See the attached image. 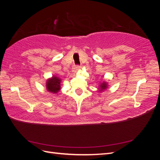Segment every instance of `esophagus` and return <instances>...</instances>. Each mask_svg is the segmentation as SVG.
Instances as JSON below:
<instances>
[{
	"label": "esophagus",
	"mask_w": 160,
	"mask_h": 160,
	"mask_svg": "<svg viewBox=\"0 0 160 160\" xmlns=\"http://www.w3.org/2000/svg\"><path fill=\"white\" fill-rule=\"evenodd\" d=\"M81 68V65H73V67H72V71H73L74 72H76L77 71H78L79 69H80Z\"/></svg>",
	"instance_id": "obj_1"
}]
</instances>
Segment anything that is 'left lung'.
<instances>
[{
	"instance_id": "left-lung-1",
	"label": "left lung",
	"mask_w": 160,
	"mask_h": 160,
	"mask_svg": "<svg viewBox=\"0 0 160 160\" xmlns=\"http://www.w3.org/2000/svg\"><path fill=\"white\" fill-rule=\"evenodd\" d=\"M107 83H101V85H100V91H103V90H104V89H107Z\"/></svg>"
}]
</instances>
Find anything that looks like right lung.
I'll return each instance as SVG.
<instances>
[{"label": "right lung", "instance_id": "1", "mask_svg": "<svg viewBox=\"0 0 160 160\" xmlns=\"http://www.w3.org/2000/svg\"><path fill=\"white\" fill-rule=\"evenodd\" d=\"M61 80L57 77H52V78L48 79L47 81V89L49 92L56 93L61 89L60 86Z\"/></svg>", "mask_w": 160, "mask_h": 160}]
</instances>
